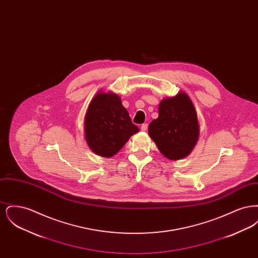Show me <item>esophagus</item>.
Returning <instances> with one entry per match:
<instances>
[{
    "label": "esophagus",
    "mask_w": 258,
    "mask_h": 258,
    "mask_svg": "<svg viewBox=\"0 0 258 258\" xmlns=\"http://www.w3.org/2000/svg\"><path fill=\"white\" fill-rule=\"evenodd\" d=\"M148 128V123H142L141 124V131L142 132H145V131H147Z\"/></svg>",
    "instance_id": "esophagus-1"
}]
</instances>
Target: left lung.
<instances>
[{
    "mask_svg": "<svg viewBox=\"0 0 258 258\" xmlns=\"http://www.w3.org/2000/svg\"><path fill=\"white\" fill-rule=\"evenodd\" d=\"M148 132L168 160H181L188 156L199 137L197 111L188 96L181 92L173 98L162 99L159 117L150 123Z\"/></svg>",
    "mask_w": 258,
    "mask_h": 258,
    "instance_id": "8db88e82",
    "label": "left lung"
}]
</instances>
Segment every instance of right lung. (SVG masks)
Instances as JSON below:
<instances>
[{"mask_svg":"<svg viewBox=\"0 0 258 258\" xmlns=\"http://www.w3.org/2000/svg\"><path fill=\"white\" fill-rule=\"evenodd\" d=\"M84 124L88 146L104 158L117 154L130 137L139 131L132 122L120 97L110 92H98L92 99Z\"/></svg>","mask_w":258,"mask_h":258,"instance_id":"add662e5","label":"right lung"}]
</instances>
